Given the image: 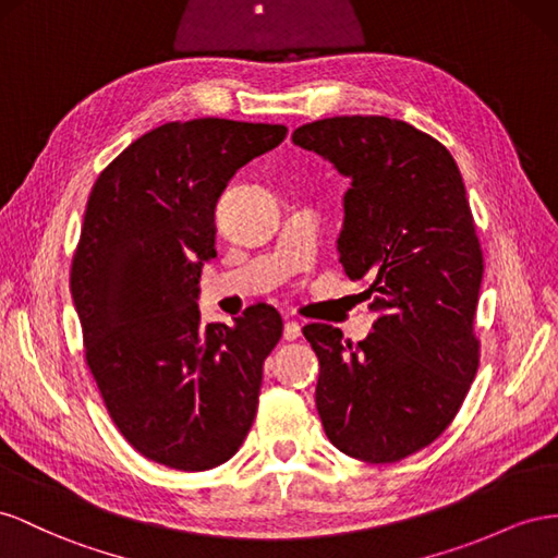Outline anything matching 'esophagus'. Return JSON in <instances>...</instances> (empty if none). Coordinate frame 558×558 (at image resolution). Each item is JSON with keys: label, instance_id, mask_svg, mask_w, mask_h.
<instances>
[{"label": "esophagus", "instance_id": "esophagus-1", "mask_svg": "<svg viewBox=\"0 0 558 558\" xmlns=\"http://www.w3.org/2000/svg\"><path fill=\"white\" fill-rule=\"evenodd\" d=\"M282 337H284V341H294V339H299V337H301V325H299V323H294V320H288V323H284Z\"/></svg>", "mask_w": 558, "mask_h": 558}]
</instances>
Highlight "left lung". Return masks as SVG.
<instances>
[{"label": "left lung", "mask_w": 558, "mask_h": 558, "mask_svg": "<svg viewBox=\"0 0 558 558\" xmlns=\"http://www.w3.org/2000/svg\"><path fill=\"white\" fill-rule=\"evenodd\" d=\"M296 147L350 180L339 262L376 313L357 345L331 325H306L320 360L315 407L350 458L395 463L435 441L480 367L474 311L484 259L449 149L407 121L333 117L301 125Z\"/></svg>", "instance_id": "1"}]
</instances>
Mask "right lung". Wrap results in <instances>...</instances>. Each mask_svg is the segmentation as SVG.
Wrapping results in <instances>:
<instances>
[{
    "label": "right lung",
    "instance_id": "right-lung-1",
    "mask_svg": "<svg viewBox=\"0 0 558 558\" xmlns=\"http://www.w3.org/2000/svg\"><path fill=\"white\" fill-rule=\"evenodd\" d=\"M284 135L270 123L172 121L137 137L93 184L70 290L109 416L154 463L213 470L257 416L282 317L257 304L233 325H203L198 280L217 257L219 196Z\"/></svg>",
    "mask_w": 558,
    "mask_h": 558
}]
</instances>
